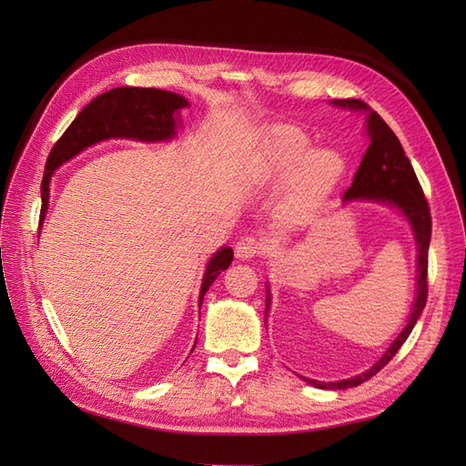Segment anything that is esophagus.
Instances as JSON below:
<instances>
[{"mask_svg": "<svg viewBox=\"0 0 466 466\" xmlns=\"http://www.w3.org/2000/svg\"><path fill=\"white\" fill-rule=\"evenodd\" d=\"M262 252V243L257 241L255 237H245L235 245V257L238 260H250Z\"/></svg>", "mask_w": 466, "mask_h": 466, "instance_id": "esophagus-1", "label": "esophagus"}]
</instances>
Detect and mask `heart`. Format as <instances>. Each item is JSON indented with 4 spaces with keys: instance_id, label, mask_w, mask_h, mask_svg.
Listing matches in <instances>:
<instances>
[{
    "instance_id": "obj_1",
    "label": "heart",
    "mask_w": 466,
    "mask_h": 466,
    "mask_svg": "<svg viewBox=\"0 0 466 466\" xmlns=\"http://www.w3.org/2000/svg\"><path fill=\"white\" fill-rule=\"evenodd\" d=\"M346 159L330 147H311L309 137L298 126H268L248 163L250 185L268 187L288 178L286 208L291 216H307L319 208L340 182Z\"/></svg>"
}]
</instances>
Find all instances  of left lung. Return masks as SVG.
Instances as JSON below:
<instances>
[{"mask_svg":"<svg viewBox=\"0 0 466 466\" xmlns=\"http://www.w3.org/2000/svg\"><path fill=\"white\" fill-rule=\"evenodd\" d=\"M334 106L350 108L365 112V132L370 137V147L365 151L361 165L354 177L351 187L346 190L342 202H371V204H383L389 208L399 209L402 218L410 223V229L416 241V298L412 303L410 317H408L406 327L400 330V334L394 338L392 344L387 348V351L380 356L370 370H365L360 375L348 377L342 380H317L299 375L305 383L313 385L317 389H330V390H342L350 387H358L363 380L371 379L375 373H379L385 365L397 354L400 346L406 342V338L410 336L414 324L418 322L421 311L426 307L428 299V248L431 238V216L430 208L421 192L420 182L416 178L414 168L404 155V149L399 142V137L389 128L387 122L380 118L375 110H371L368 105L360 98H340V101H332ZM272 303L270 288L266 286V313Z\"/></svg>","mask_w":466,"mask_h":466,"instance_id":"left-lung-1","label":"left lung"}]
</instances>
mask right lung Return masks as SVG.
I'll use <instances>...</instances> for the list:
<instances>
[{
  "instance_id": "right-lung-1",
  "label": "right lung",
  "mask_w": 466,
  "mask_h": 466,
  "mask_svg": "<svg viewBox=\"0 0 466 466\" xmlns=\"http://www.w3.org/2000/svg\"><path fill=\"white\" fill-rule=\"evenodd\" d=\"M188 106V101L182 95L163 89L146 87H116L108 93L98 95L83 108L76 120L69 124L64 136L54 144L42 178L40 198V228L48 211L50 180L58 167L74 159L83 149H87L105 139H137V142L157 144L171 142L177 136L180 122V110ZM233 262V248L221 247L209 258L202 278L198 303L202 307L204 295L214 284L216 278L228 270ZM196 346V344H194Z\"/></svg>"
}]
</instances>
